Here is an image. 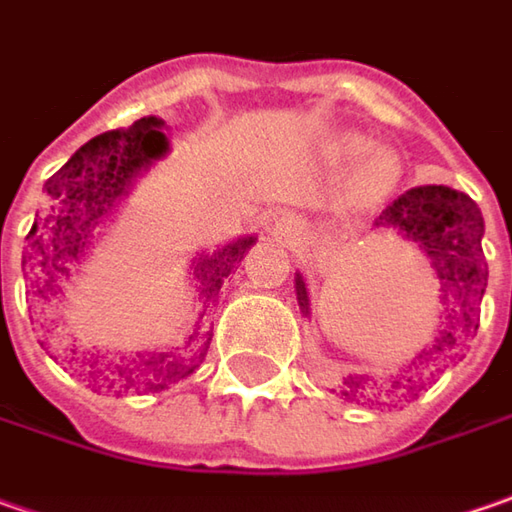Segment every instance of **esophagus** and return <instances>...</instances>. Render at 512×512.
I'll use <instances>...</instances> for the list:
<instances>
[{
  "label": "esophagus",
  "mask_w": 512,
  "mask_h": 512,
  "mask_svg": "<svg viewBox=\"0 0 512 512\" xmlns=\"http://www.w3.org/2000/svg\"><path fill=\"white\" fill-rule=\"evenodd\" d=\"M272 235L283 246H297V240L303 238V223H300V218H294V215H283V218L274 221Z\"/></svg>",
  "instance_id": "34e87169"
}]
</instances>
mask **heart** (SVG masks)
<instances>
[{"instance_id":"obj_1","label":"heart","mask_w":512,"mask_h":512,"mask_svg":"<svg viewBox=\"0 0 512 512\" xmlns=\"http://www.w3.org/2000/svg\"><path fill=\"white\" fill-rule=\"evenodd\" d=\"M343 152L348 158H354V155H360L362 144L357 141H348L343 147ZM399 172L397 164H394V158L388 155V152H374V155H368L365 161H362L360 175H357V184L365 195H385V192H391L394 184H397Z\"/></svg>"}]
</instances>
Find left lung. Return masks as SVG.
<instances>
[{
	"instance_id": "1",
	"label": "left lung",
	"mask_w": 512,
	"mask_h": 512,
	"mask_svg": "<svg viewBox=\"0 0 512 512\" xmlns=\"http://www.w3.org/2000/svg\"><path fill=\"white\" fill-rule=\"evenodd\" d=\"M374 226L397 232L425 252L439 280V291H442L439 297L445 306L442 311L445 317L439 320L445 323L436 331L431 343L408 362V371L414 374H405L402 368V374L385 382H377L368 374H351L343 379V391H340L345 399L397 397V394L405 397V394H414L416 388H422L415 377L422 379V371H428L442 357H448L450 351L462 343V337L476 334L479 328L476 306L482 303L487 289V263L482 252L485 218L476 201L465 192L442 184L416 186L405 195H399L394 203H388ZM294 291H297L300 314L311 317L309 289L300 272L294 277Z\"/></svg>"
}]
</instances>
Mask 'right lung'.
Returning <instances> with one entry per match:
<instances>
[{"mask_svg":"<svg viewBox=\"0 0 512 512\" xmlns=\"http://www.w3.org/2000/svg\"><path fill=\"white\" fill-rule=\"evenodd\" d=\"M164 127L167 124L161 118L147 115L138 118L127 130L96 135L81 150L73 152L70 161L53 178H47V206L36 215L22 255L27 277L36 286H42V297L45 289L50 294H62L73 274H79L81 263L90 260V252L101 238V229L113 221L121 203L133 192L135 181L167 155L169 138L161 133ZM255 240V235H243L212 252L192 257L189 274L203 306L201 317L218 303L223 280L238 269V263L255 246ZM195 340L198 331L189 334L184 348L144 354L135 351L130 357H98L90 351L79 354L76 348H70V362L87 371L93 382H98V388L115 397L127 391H158L167 388L169 382L189 377L198 368L212 337H206V343L201 345H195Z\"/></svg>","mask_w":512,"mask_h":512,"instance_id":"add662e5","label":"right lung"}]
</instances>
